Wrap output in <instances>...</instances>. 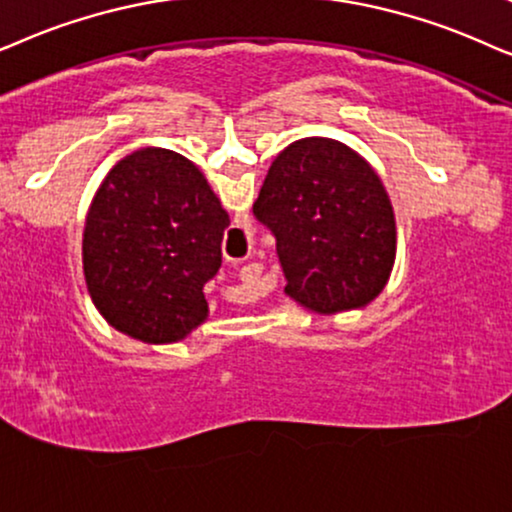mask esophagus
I'll return each instance as SVG.
<instances>
[{"mask_svg": "<svg viewBox=\"0 0 512 512\" xmlns=\"http://www.w3.org/2000/svg\"><path fill=\"white\" fill-rule=\"evenodd\" d=\"M229 262H231V264H234V267H236V264H238V260H229Z\"/></svg>", "mask_w": 512, "mask_h": 512, "instance_id": "34e87169", "label": "esophagus"}]
</instances>
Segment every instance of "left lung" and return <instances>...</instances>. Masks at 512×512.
I'll list each match as a JSON object with an SVG mask.
<instances>
[{
	"mask_svg": "<svg viewBox=\"0 0 512 512\" xmlns=\"http://www.w3.org/2000/svg\"><path fill=\"white\" fill-rule=\"evenodd\" d=\"M252 213L274 231L285 295L306 311L365 309L386 288L398 243L391 199L344 142L302 138L285 147Z\"/></svg>",
	"mask_w": 512,
	"mask_h": 512,
	"instance_id": "8db88e82",
	"label": "left lung"
}]
</instances>
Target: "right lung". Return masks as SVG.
I'll return each instance as SVG.
<instances>
[{
	"label": "right lung",
	"mask_w": 512,
	"mask_h": 512,
	"mask_svg": "<svg viewBox=\"0 0 512 512\" xmlns=\"http://www.w3.org/2000/svg\"><path fill=\"white\" fill-rule=\"evenodd\" d=\"M227 227V210L185 156L163 147L124 156L84 224L81 262L95 309L138 342H182L208 320L203 285L220 269Z\"/></svg>",
	"instance_id": "right-lung-1"
}]
</instances>
